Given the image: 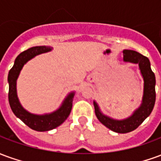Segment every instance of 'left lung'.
Here are the masks:
<instances>
[{
    "label": "left lung",
    "mask_w": 161,
    "mask_h": 161,
    "mask_svg": "<svg viewBox=\"0 0 161 161\" xmlns=\"http://www.w3.org/2000/svg\"><path fill=\"white\" fill-rule=\"evenodd\" d=\"M123 61L139 64V68L144 80L143 97L141 106L128 118L124 120H115L103 115L97 103L94 101L95 113L98 120L110 130L121 134L133 131L142 124L144 120L151 114L156 98L155 75L151 70L148 58L135 51L124 50Z\"/></svg>",
    "instance_id": "8db88e82"
}]
</instances>
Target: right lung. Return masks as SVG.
Segmentation results:
<instances>
[{
	"label": "right lung",
	"mask_w": 161,
	"mask_h": 161,
	"mask_svg": "<svg viewBox=\"0 0 161 161\" xmlns=\"http://www.w3.org/2000/svg\"><path fill=\"white\" fill-rule=\"evenodd\" d=\"M52 49L53 47L51 46H33L24 51L15 58L14 66L9 70L8 77L9 84L8 101L12 111L30 128L40 132L52 130L53 128L58 127L66 120L72 108V101L75 92H71L67 96L62 105L56 111L46 115H34L26 111L19 103L16 91V81L22 67L28 60L32 59L36 55L50 52Z\"/></svg>",
	"instance_id": "obj_1"
}]
</instances>
